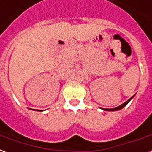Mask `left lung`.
Listing matches in <instances>:
<instances>
[{
  "label": "left lung",
  "instance_id": "1",
  "mask_svg": "<svg viewBox=\"0 0 152 152\" xmlns=\"http://www.w3.org/2000/svg\"><path fill=\"white\" fill-rule=\"evenodd\" d=\"M134 97V96H133ZM132 97V98H133ZM132 98H130V99H129L128 101H126L125 102H124L123 104H121V105H120L119 107H115V108H111V109H103V110H105V111H118V110H121V109H122L124 107H125V106L127 105L128 103H129V102L130 101L131 99H132Z\"/></svg>",
  "mask_w": 152,
  "mask_h": 152
}]
</instances>
